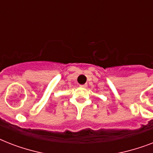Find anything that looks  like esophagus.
I'll use <instances>...</instances> for the list:
<instances>
[{"mask_svg": "<svg viewBox=\"0 0 153 153\" xmlns=\"http://www.w3.org/2000/svg\"><path fill=\"white\" fill-rule=\"evenodd\" d=\"M86 86H87V85H86V84H84V85H80V87H82V88H86Z\"/></svg>", "mask_w": 153, "mask_h": 153, "instance_id": "34e87169", "label": "esophagus"}]
</instances>
